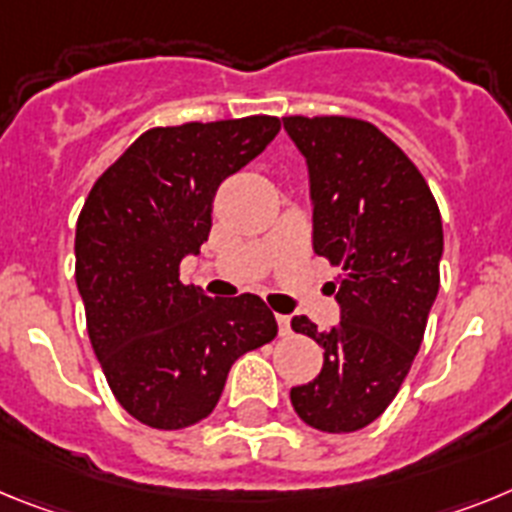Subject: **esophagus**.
<instances>
[{"mask_svg":"<svg viewBox=\"0 0 512 512\" xmlns=\"http://www.w3.org/2000/svg\"><path fill=\"white\" fill-rule=\"evenodd\" d=\"M278 332H281L283 337L291 335V317H286V314H278Z\"/></svg>","mask_w":512,"mask_h":512,"instance_id":"34e87169","label":"esophagus"}]
</instances>
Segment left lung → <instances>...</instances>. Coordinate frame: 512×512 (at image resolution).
Masks as SVG:
<instances>
[{"label":"left lung","instance_id":"8db88e82","mask_svg":"<svg viewBox=\"0 0 512 512\" xmlns=\"http://www.w3.org/2000/svg\"><path fill=\"white\" fill-rule=\"evenodd\" d=\"M309 164L314 252L342 268L340 324L291 327L324 350L314 381L293 386L296 415L322 433L371 425L397 397L441 286L443 224L428 182L379 128L345 115H288Z\"/></svg>","mask_w":512,"mask_h":512}]
</instances>
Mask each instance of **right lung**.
Wrapping results in <instances>:
<instances>
[{
	"label": "right lung",
	"instance_id": "1",
	"mask_svg": "<svg viewBox=\"0 0 512 512\" xmlns=\"http://www.w3.org/2000/svg\"><path fill=\"white\" fill-rule=\"evenodd\" d=\"M278 131L273 115L149 128L84 201L74 275L92 350L123 410L149 428L211 415L231 363L278 335L255 293L211 299L180 281L182 257L208 239L219 185Z\"/></svg>",
	"mask_w": 512,
	"mask_h": 512
}]
</instances>
